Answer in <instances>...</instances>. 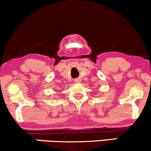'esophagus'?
<instances>
[{
	"mask_svg": "<svg viewBox=\"0 0 151 151\" xmlns=\"http://www.w3.org/2000/svg\"><path fill=\"white\" fill-rule=\"evenodd\" d=\"M76 83H79V81H78V80H77V81H76Z\"/></svg>",
	"mask_w": 151,
	"mask_h": 151,
	"instance_id": "esophagus-1",
	"label": "esophagus"
}]
</instances>
